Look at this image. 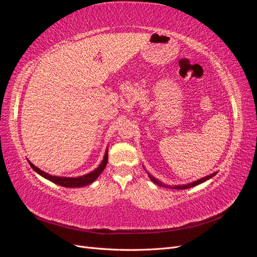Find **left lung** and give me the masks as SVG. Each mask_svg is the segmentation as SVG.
Masks as SVG:
<instances>
[{
    "label": "left lung",
    "mask_w": 257,
    "mask_h": 257,
    "mask_svg": "<svg viewBox=\"0 0 257 257\" xmlns=\"http://www.w3.org/2000/svg\"><path fill=\"white\" fill-rule=\"evenodd\" d=\"M214 175H215V173H214V174H211V175H209V176H207V177H205V178H203V179H199V180H197V181H195V182H192V183H190V184H185V185H177V186H174V189H176V190H183V189H189V188H193V186H195V185H197V184H200V183H203V182L207 181L208 179L212 178ZM149 177H150V179H151V180H152L154 183H157V184H159V185H161V186H167V185H165V184H163L162 182H160L159 180H157V179H154L152 176H150V175H149Z\"/></svg>",
    "instance_id": "1"
}]
</instances>
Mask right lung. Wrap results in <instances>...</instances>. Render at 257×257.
I'll use <instances>...</instances> for the list:
<instances>
[{"mask_svg": "<svg viewBox=\"0 0 257 257\" xmlns=\"http://www.w3.org/2000/svg\"><path fill=\"white\" fill-rule=\"evenodd\" d=\"M29 164L30 166L32 167L35 172L37 174H40L42 177L48 179V180H50L51 182L56 183V184H59L61 186H65V188H80V186H83V185H88L90 183H92L93 181L95 180V179L100 175V173L103 172V170L105 169L106 165H107V162H108V153L106 151L105 153V157L103 159V162L102 164H100L94 172H92L88 175H84V176H81V177H78V178H65V177H56V176H51V175H48L46 174L45 172H43V170H41L40 168H37L36 166H34L32 163H31L30 161Z\"/></svg>", "mask_w": 257, "mask_h": 257, "instance_id": "obj_1", "label": "right lung"}]
</instances>
